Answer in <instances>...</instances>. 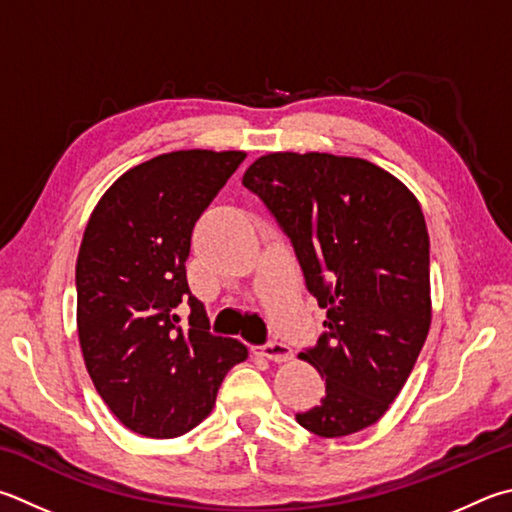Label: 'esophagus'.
Returning <instances> with one entry per match:
<instances>
[{"instance_id": "1", "label": "esophagus", "mask_w": 512, "mask_h": 512, "mask_svg": "<svg viewBox=\"0 0 512 512\" xmlns=\"http://www.w3.org/2000/svg\"><path fill=\"white\" fill-rule=\"evenodd\" d=\"M262 353L268 360H275V362H286L293 358V349L280 340H268L262 347Z\"/></svg>"}]
</instances>
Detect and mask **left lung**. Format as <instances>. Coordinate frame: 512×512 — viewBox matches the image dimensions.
I'll list each match as a JSON object with an SVG mask.
<instances>
[{"mask_svg":"<svg viewBox=\"0 0 512 512\" xmlns=\"http://www.w3.org/2000/svg\"><path fill=\"white\" fill-rule=\"evenodd\" d=\"M241 183L291 239L306 291L327 311L300 358L327 380L295 414L333 439L374 425L401 392L430 331V237L414 194L365 159L266 154Z\"/></svg>","mask_w":512,"mask_h":512,"instance_id":"1","label":"left lung"}]
</instances>
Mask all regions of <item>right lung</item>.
Segmentation results:
<instances>
[{
    "label": "right lung",
    "instance_id": "right-lung-1",
    "mask_svg": "<svg viewBox=\"0 0 512 512\" xmlns=\"http://www.w3.org/2000/svg\"><path fill=\"white\" fill-rule=\"evenodd\" d=\"M244 152L181 150L132 167L102 194L76 264L78 336L102 401L127 430L174 439L212 412L221 380L248 358L212 336L185 275L192 228ZM188 303V325L175 306Z\"/></svg>",
    "mask_w": 512,
    "mask_h": 512
}]
</instances>
